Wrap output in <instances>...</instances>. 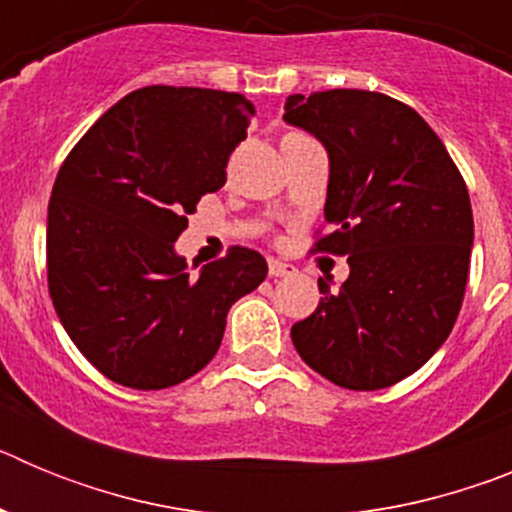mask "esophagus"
<instances>
[{"label": "esophagus", "mask_w": 512, "mask_h": 512, "mask_svg": "<svg viewBox=\"0 0 512 512\" xmlns=\"http://www.w3.org/2000/svg\"><path fill=\"white\" fill-rule=\"evenodd\" d=\"M292 271H295V266L284 264V261H277V259H271V261H269V277H271V279L287 277V274H292Z\"/></svg>", "instance_id": "obj_1"}]
</instances>
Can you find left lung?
Returning <instances> with one entry per match:
<instances>
[{
	"instance_id": "8db88e82",
	"label": "left lung",
	"mask_w": 512,
	"mask_h": 512,
	"mask_svg": "<svg viewBox=\"0 0 512 512\" xmlns=\"http://www.w3.org/2000/svg\"><path fill=\"white\" fill-rule=\"evenodd\" d=\"M284 120L330 158V233L312 251L351 266L336 295L318 279L323 300L292 325V343L338 387H392L436 354L464 302L474 243L467 184L428 122L387 94H292Z\"/></svg>"
}]
</instances>
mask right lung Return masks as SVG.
Here are the masks:
<instances>
[{"label":"right lung","mask_w":512,"mask_h":512,"mask_svg":"<svg viewBox=\"0 0 512 512\" xmlns=\"http://www.w3.org/2000/svg\"><path fill=\"white\" fill-rule=\"evenodd\" d=\"M253 104L200 87H143L71 148L48 205V292L99 372L164 390L210 364L235 300L266 279L259 251L233 246L192 277L174 241L223 187Z\"/></svg>","instance_id":"1"}]
</instances>
